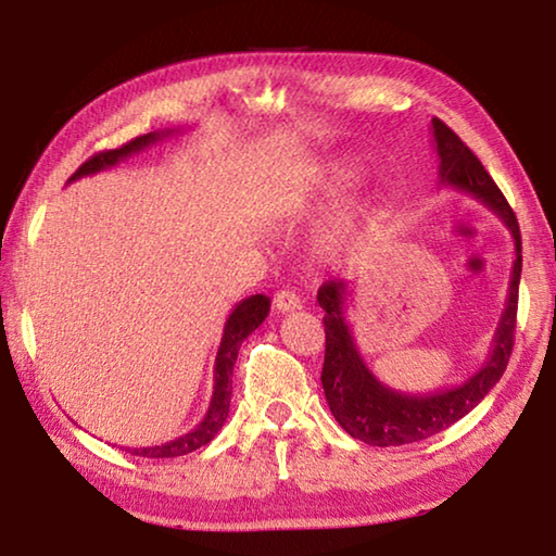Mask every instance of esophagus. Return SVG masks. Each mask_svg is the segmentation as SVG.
Instances as JSON below:
<instances>
[{
  "mask_svg": "<svg viewBox=\"0 0 556 556\" xmlns=\"http://www.w3.org/2000/svg\"><path fill=\"white\" fill-rule=\"evenodd\" d=\"M299 306H301V299L294 294V291L281 289V291H277V294H275V308H277V312H281V314L296 312Z\"/></svg>",
  "mask_w": 556,
  "mask_h": 556,
  "instance_id": "34e87169",
  "label": "esophagus"
}]
</instances>
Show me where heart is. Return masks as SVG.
Segmentation results:
<instances>
[{
  "label": "heart",
  "instance_id": "b5f03b06",
  "mask_svg": "<svg viewBox=\"0 0 556 556\" xmlns=\"http://www.w3.org/2000/svg\"><path fill=\"white\" fill-rule=\"evenodd\" d=\"M353 168L343 166V164H333L326 166L321 174L314 178V186L308 188V193L301 199V205L306 208H314V205H326L336 201L338 195L345 193V188L353 184ZM372 208L368 203H355L351 208H345L341 215H338L333 228L328 230L326 242L331 250L343 248V244L353 238V235L361 230V225L370 218Z\"/></svg>",
  "mask_w": 556,
  "mask_h": 556
}]
</instances>
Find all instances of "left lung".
I'll use <instances>...</instances> for the list:
<instances>
[{
  "mask_svg": "<svg viewBox=\"0 0 556 556\" xmlns=\"http://www.w3.org/2000/svg\"><path fill=\"white\" fill-rule=\"evenodd\" d=\"M429 131L434 137V149L439 156V186H448L473 195L488 211H493L513 235L515 262L503 316L497 321L491 353H488L481 370H476L456 388L429 394L397 392L380 382L378 375L363 361L351 326H348L345 304L348 296H351V287L341 279H331L318 289V306L326 312V357L321 372L326 402L338 425L353 439H361L370 446L412 444V441L429 439L456 425L495 388L513 353L517 289H520L522 271L520 225H517L515 213L507 205L501 188L488 176L478 156L460 142L456 131L448 129L437 117L431 119Z\"/></svg>",
  "mask_w": 556,
  "mask_h": 556,
  "instance_id": "1",
  "label": "left lung"
}]
</instances>
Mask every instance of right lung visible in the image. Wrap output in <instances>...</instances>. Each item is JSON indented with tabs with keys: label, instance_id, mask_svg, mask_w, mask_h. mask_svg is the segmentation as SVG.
I'll list each match as a JSON object with an SVG mask.
<instances>
[{
	"label": "right lung",
	"instance_id": "obj_1",
	"mask_svg": "<svg viewBox=\"0 0 556 556\" xmlns=\"http://www.w3.org/2000/svg\"><path fill=\"white\" fill-rule=\"evenodd\" d=\"M174 135H178V129L149 131V135L131 139V142H127L125 147L110 149V152H100L92 159H88V162L68 178V184L78 181V178H83V176L108 172V168L117 166L119 162H125V159H129L131 154L144 152V149H149L156 142H162V139H166V137H174ZM267 314H269V296H265V294H252L248 299H242L240 304L230 312L228 321H225V328H223L218 355H215L213 397L208 404V412H205V417L199 421V425L188 431V434H181L172 441H164V444H159V446H139V448L122 446V448H127L135 456H144V458H176V456L191 454V451L201 448L205 444H211L215 434L223 429L225 419H228L230 394H232V368H235V361H238L240 343L252 331H255L262 321H265Z\"/></svg>",
	"mask_w": 556,
	"mask_h": 556
}]
</instances>
